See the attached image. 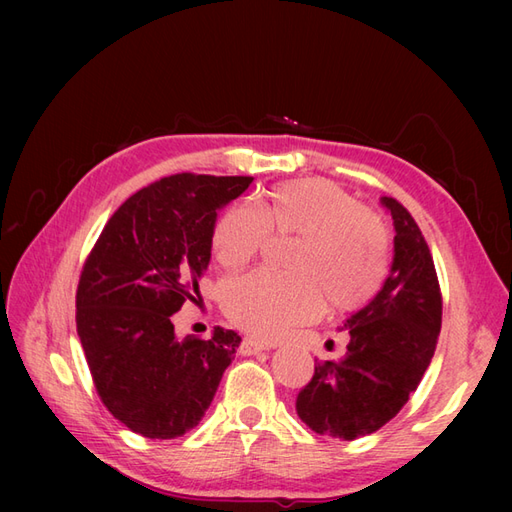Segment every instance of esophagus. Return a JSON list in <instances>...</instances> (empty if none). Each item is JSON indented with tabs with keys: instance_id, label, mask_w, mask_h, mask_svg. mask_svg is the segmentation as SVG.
I'll return each instance as SVG.
<instances>
[{
	"instance_id": "esophagus-1",
	"label": "esophagus",
	"mask_w": 512,
	"mask_h": 512,
	"mask_svg": "<svg viewBox=\"0 0 512 512\" xmlns=\"http://www.w3.org/2000/svg\"><path fill=\"white\" fill-rule=\"evenodd\" d=\"M260 350H265V346H262L260 342H256V339H252V337H243V342L239 346V354L250 356V354H256Z\"/></svg>"
}]
</instances>
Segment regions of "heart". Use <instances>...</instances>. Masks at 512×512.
<instances>
[{
  "label": "heart",
  "instance_id": "1",
  "mask_svg": "<svg viewBox=\"0 0 512 512\" xmlns=\"http://www.w3.org/2000/svg\"><path fill=\"white\" fill-rule=\"evenodd\" d=\"M277 237H297L292 275L254 271L224 288L226 316L254 337L277 339L320 316L367 303L389 267V230L380 215L320 177L275 185L260 207L230 205L213 224L211 245L226 269L243 267Z\"/></svg>",
  "mask_w": 512,
  "mask_h": 512
}]
</instances>
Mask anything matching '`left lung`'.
I'll return each mask as SVG.
<instances>
[{
  "label": "left lung",
  "mask_w": 512,
  "mask_h": 512,
  "mask_svg": "<svg viewBox=\"0 0 512 512\" xmlns=\"http://www.w3.org/2000/svg\"><path fill=\"white\" fill-rule=\"evenodd\" d=\"M395 224V256L380 292L346 320L342 361H318L297 395V414L320 436L356 440L406 406L436 352L442 292L429 245L410 211L384 196Z\"/></svg>",
  "instance_id": "8db88e82"
}]
</instances>
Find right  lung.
I'll use <instances>...</instances> for the list:
<instances>
[{"label": "right lung", "mask_w": 512, "mask_h": 512, "mask_svg": "<svg viewBox=\"0 0 512 512\" xmlns=\"http://www.w3.org/2000/svg\"><path fill=\"white\" fill-rule=\"evenodd\" d=\"M252 181L179 173L151 183L111 215L85 260L76 333L102 404L143 438L194 429L235 359V331L177 339L173 314L198 294L218 209Z\"/></svg>", "instance_id": "1"}]
</instances>
